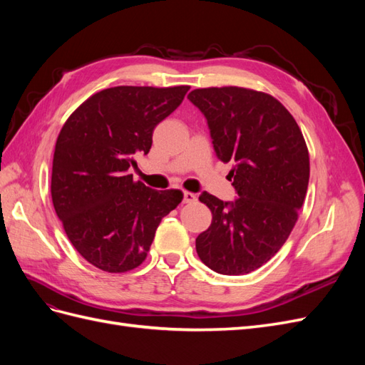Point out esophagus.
<instances>
[{"instance_id":"1","label":"esophagus","mask_w":365,"mask_h":365,"mask_svg":"<svg viewBox=\"0 0 365 365\" xmlns=\"http://www.w3.org/2000/svg\"><path fill=\"white\" fill-rule=\"evenodd\" d=\"M196 201V195L192 193V192H184L182 193V202L185 204H192Z\"/></svg>"}]
</instances>
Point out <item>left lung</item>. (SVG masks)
<instances>
[{"instance_id":"1","label":"left lung","mask_w":365,"mask_h":365,"mask_svg":"<svg viewBox=\"0 0 365 365\" xmlns=\"http://www.w3.org/2000/svg\"><path fill=\"white\" fill-rule=\"evenodd\" d=\"M187 97L207 120L216 157L233 163L228 178L237 193L228 202L201 193L213 219L196 237V252L219 274H248L283 247L297 222L309 184L306 141L269 94L224 86Z\"/></svg>"}]
</instances>
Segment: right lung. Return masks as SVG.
<instances>
[{
    "label": "right lung",
    "instance_id": "right-lung-1",
    "mask_svg": "<svg viewBox=\"0 0 365 365\" xmlns=\"http://www.w3.org/2000/svg\"><path fill=\"white\" fill-rule=\"evenodd\" d=\"M190 86H114L83 102L56 141L51 200L73 247L106 272H126L146 259L161 219L181 190L134 182V157L148 153L153 129Z\"/></svg>",
    "mask_w": 365,
    "mask_h": 365
}]
</instances>
